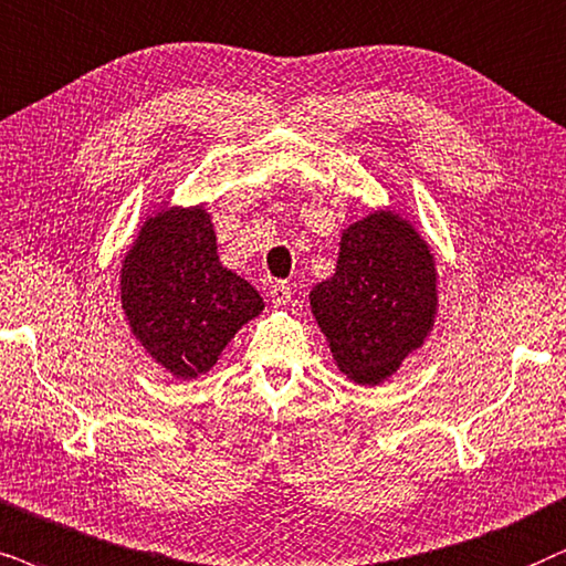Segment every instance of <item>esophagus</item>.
I'll return each mask as SVG.
<instances>
[{
  "instance_id": "obj_1",
  "label": "esophagus",
  "mask_w": 566,
  "mask_h": 566,
  "mask_svg": "<svg viewBox=\"0 0 566 566\" xmlns=\"http://www.w3.org/2000/svg\"><path fill=\"white\" fill-rule=\"evenodd\" d=\"M269 297L274 305H287L292 300V287L287 282H274L269 287Z\"/></svg>"
}]
</instances>
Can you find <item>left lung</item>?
Masks as SVG:
<instances>
[{"label":"left lung","mask_w":566,"mask_h":566,"mask_svg":"<svg viewBox=\"0 0 566 566\" xmlns=\"http://www.w3.org/2000/svg\"><path fill=\"white\" fill-rule=\"evenodd\" d=\"M311 305L342 374L384 381L431 332V250L407 221L370 213L342 234L334 276L313 287Z\"/></svg>","instance_id":"8db88e82"}]
</instances>
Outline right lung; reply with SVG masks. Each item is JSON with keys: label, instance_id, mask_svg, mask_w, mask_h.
<instances>
[{"label": "right lung", "instance_id": "obj_1", "mask_svg": "<svg viewBox=\"0 0 566 566\" xmlns=\"http://www.w3.org/2000/svg\"><path fill=\"white\" fill-rule=\"evenodd\" d=\"M123 307L140 345L171 376L196 378L219 360L263 297L219 263L203 209L148 219L123 266Z\"/></svg>", "mask_w": 566, "mask_h": 566}]
</instances>
